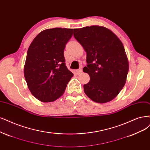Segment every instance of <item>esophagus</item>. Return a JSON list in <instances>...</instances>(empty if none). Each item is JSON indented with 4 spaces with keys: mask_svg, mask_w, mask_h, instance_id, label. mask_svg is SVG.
<instances>
[{
    "mask_svg": "<svg viewBox=\"0 0 150 150\" xmlns=\"http://www.w3.org/2000/svg\"><path fill=\"white\" fill-rule=\"evenodd\" d=\"M81 72H82V69H81L75 70V73H76V75H79V74H80L81 73Z\"/></svg>",
    "mask_w": 150,
    "mask_h": 150,
    "instance_id": "1",
    "label": "esophagus"
}]
</instances>
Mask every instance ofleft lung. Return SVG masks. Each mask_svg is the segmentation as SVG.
Returning <instances> with one entry per match:
<instances>
[{
    "mask_svg": "<svg viewBox=\"0 0 150 150\" xmlns=\"http://www.w3.org/2000/svg\"><path fill=\"white\" fill-rule=\"evenodd\" d=\"M74 36L86 52L88 65L83 71L90 80L83 86L86 95L98 103L112 101L124 88L129 69L123 44L102 26L74 29Z\"/></svg>",
    "mask_w": 150,
    "mask_h": 150,
    "instance_id": "1",
    "label": "left lung"
}]
</instances>
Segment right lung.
I'll use <instances>...</instances> for the list:
<instances>
[{"label":"right lung","instance_id":"1","mask_svg":"<svg viewBox=\"0 0 150 150\" xmlns=\"http://www.w3.org/2000/svg\"><path fill=\"white\" fill-rule=\"evenodd\" d=\"M73 29L54 28L40 32L31 43L24 76L32 95L44 103L53 102L64 94L73 73L65 64L64 50Z\"/></svg>","mask_w":150,"mask_h":150}]
</instances>
